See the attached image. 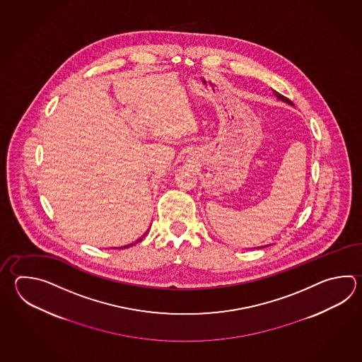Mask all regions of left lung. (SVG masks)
Segmentation results:
<instances>
[{
  "instance_id": "left-lung-1",
  "label": "left lung",
  "mask_w": 362,
  "mask_h": 362,
  "mask_svg": "<svg viewBox=\"0 0 362 362\" xmlns=\"http://www.w3.org/2000/svg\"><path fill=\"white\" fill-rule=\"evenodd\" d=\"M273 94H274V96L279 99V100H282V102H285V103L290 104V105H294L293 104V102L291 100H288V98L286 96L281 95L280 93H277L276 90H272Z\"/></svg>"
}]
</instances>
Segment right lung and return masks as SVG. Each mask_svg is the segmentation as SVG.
<instances>
[{
  "instance_id": "right-lung-1",
  "label": "right lung",
  "mask_w": 362,
  "mask_h": 362,
  "mask_svg": "<svg viewBox=\"0 0 362 362\" xmlns=\"http://www.w3.org/2000/svg\"><path fill=\"white\" fill-rule=\"evenodd\" d=\"M141 240H143V238H139V240H136V243H139V241H141ZM132 245H127V246H124V247H129V246H132Z\"/></svg>"
}]
</instances>
